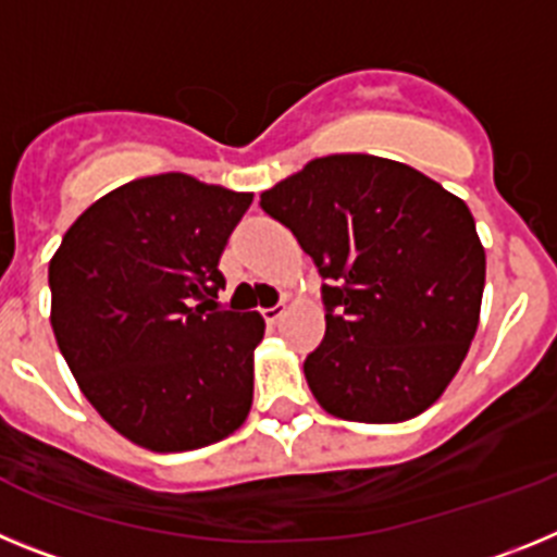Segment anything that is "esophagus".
I'll list each match as a JSON object with an SVG mask.
<instances>
[{"mask_svg": "<svg viewBox=\"0 0 557 557\" xmlns=\"http://www.w3.org/2000/svg\"><path fill=\"white\" fill-rule=\"evenodd\" d=\"M284 314H287V309H284V307H270V309H262L264 323H270V326H275V323H282Z\"/></svg>", "mask_w": 557, "mask_h": 557, "instance_id": "esophagus-1", "label": "esophagus"}]
</instances>
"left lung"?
<instances>
[{"mask_svg":"<svg viewBox=\"0 0 557 557\" xmlns=\"http://www.w3.org/2000/svg\"><path fill=\"white\" fill-rule=\"evenodd\" d=\"M259 203L326 282V337L304 362L318 405L362 424L435 405L480 323L485 250L469 206L366 152L309 161Z\"/></svg>","mask_w":557,"mask_h":557,"instance_id":"1","label":"left lung"}]
</instances>
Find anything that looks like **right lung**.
I'll return each instance as SVG.
<instances>
[{
    "label": "right lung",
    "mask_w": 557,
    "mask_h": 557,
    "mask_svg": "<svg viewBox=\"0 0 557 557\" xmlns=\"http://www.w3.org/2000/svg\"><path fill=\"white\" fill-rule=\"evenodd\" d=\"M250 200L184 172L131 181L88 206L49 262L69 371L145 449H200L248 418L264 321L220 309L218 264Z\"/></svg>",
    "instance_id": "obj_1"
}]
</instances>
